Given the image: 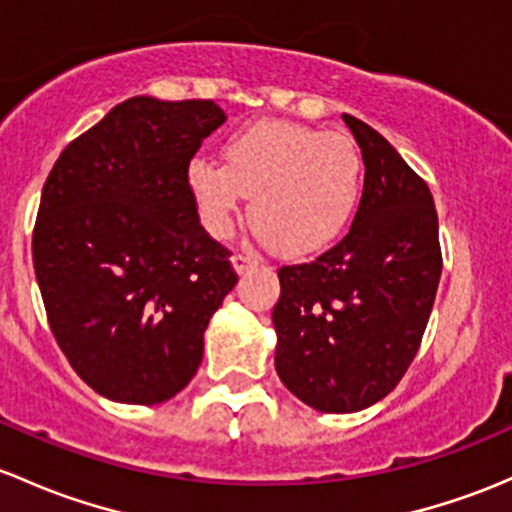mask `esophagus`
<instances>
[{"label":"esophagus","mask_w":512,"mask_h":512,"mask_svg":"<svg viewBox=\"0 0 512 512\" xmlns=\"http://www.w3.org/2000/svg\"><path fill=\"white\" fill-rule=\"evenodd\" d=\"M233 270L238 272V274H242V272H247V270H252V267L257 265V257H252V255H233Z\"/></svg>","instance_id":"esophagus-1"}]
</instances>
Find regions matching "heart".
Listing matches in <instances>:
<instances>
[{
  "mask_svg": "<svg viewBox=\"0 0 512 512\" xmlns=\"http://www.w3.org/2000/svg\"><path fill=\"white\" fill-rule=\"evenodd\" d=\"M225 164L193 157L184 181L213 238L233 228L245 196L250 223L279 255L306 257L351 225L365 181L363 154L346 134L289 120H262L225 142Z\"/></svg>",
  "mask_w": 512,
  "mask_h": 512,
  "instance_id": "heart-1",
  "label": "heart"
}]
</instances>
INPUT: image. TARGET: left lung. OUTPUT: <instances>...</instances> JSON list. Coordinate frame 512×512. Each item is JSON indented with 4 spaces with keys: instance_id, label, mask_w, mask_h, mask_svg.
<instances>
[{
    "instance_id": "obj_1",
    "label": "left lung",
    "mask_w": 512,
    "mask_h": 512,
    "mask_svg": "<svg viewBox=\"0 0 512 512\" xmlns=\"http://www.w3.org/2000/svg\"><path fill=\"white\" fill-rule=\"evenodd\" d=\"M365 164L348 235L279 270L274 368L304 405L358 412L395 390L417 355L441 277L429 186L380 132L343 115Z\"/></svg>"
}]
</instances>
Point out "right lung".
I'll use <instances>...</instances> for the list:
<instances>
[{"mask_svg": "<svg viewBox=\"0 0 512 512\" xmlns=\"http://www.w3.org/2000/svg\"><path fill=\"white\" fill-rule=\"evenodd\" d=\"M225 120L213 100L137 95L73 139L43 184L34 270L48 324L107 400L159 405L184 390L238 282L184 181Z\"/></svg>", "mask_w": 512, "mask_h": 512, "instance_id": "obj_1", "label": "right lung"}]
</instances>
